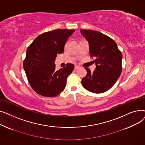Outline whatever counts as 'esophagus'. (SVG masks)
I'll list each match as a JSON object with an SVG mask.
<instances>
[{
    "label": "esophagus",
    "mask_w": 145,
    "mask_h": 145,
    "mask_svg": "<svg viewBox=\"0 0 145 145\" xmlns=\"http://www.w3.org/2000/svg\"><path fill=\"white\" fill-rule=\"evenodd\" d=\"M79 68H80V66H79L78 65H75L74 66V69H79Z\"/></svg>",
    "instance_id": "1"
}]
</instances>
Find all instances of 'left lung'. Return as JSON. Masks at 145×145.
<instances>
[{
  "label": "left lung",
  "mask_w": 145,
  "mask_h": 145,
  "mask_svg": "<svg viewBox=\"0 0 145 145\" xmlns=\"http://www.w3.org/2000/svg\"><path fill=\"white\" fill-rule=\"evenodd\" d=\"M89 43L91 57H95V71L91 72L86 67L87 74L82 79L85 89L95 93H101L110 89L120 77L122 54L116 42L99 32L80 30Z\"/></svg>",
  "instance_id": "obj_1"
}]
</instances>
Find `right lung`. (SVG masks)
I'll use <instances>...</instances> for the list:
<instances>
[{"instance_id":"add662e5","label":"right lung","mask_w":145,"mask_h":145,"mask_svg":"<svg viewBox=\"0 0 145 145\" xmlns=\"http://www.w3.org/2000/svg\"><path fill=\"white\" fill-rule=\"evenodd\" d=\"M74 30L56 29L38 36L27 48L24 68L30 86L39 95L55 97L65 88L68 76L74 65L56 71L55 61L57 54L63 53L69 37Z\"/></svg>"}]
</instances>
